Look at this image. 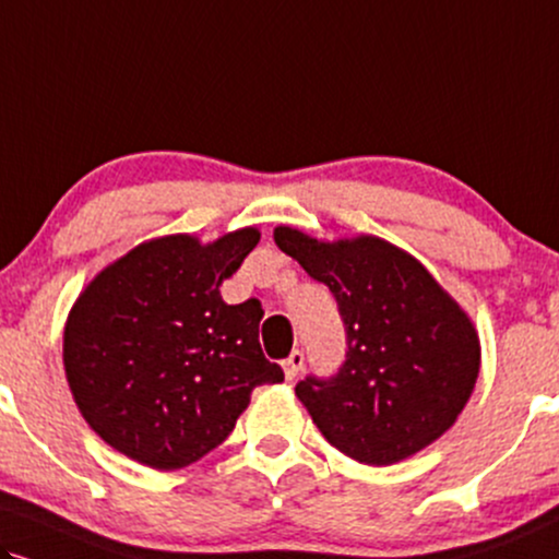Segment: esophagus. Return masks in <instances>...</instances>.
<instances>
[{
	"label": "esophagus",
	"instance_id": "obj_1",
	"mask_svg": "<svg viewBox=\"0 0 559 559\" xmlns=\"http://www.w3.org/2000/svg\"><path fill=\"white\" fill-rule=\"evenodd\" d=\"M302 365H306V355H302L300 349H293V353L287 355V360H282V368H285L287 381L298 378V373L302 370Z\"/></svg>",
	"mask_w": 559,
	"mask_h": 559
}]
</instances>
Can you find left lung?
<instances>
[{
	"label": "left lung",
	"mask_w": 559,
	"mask_h": 559,
	"mask_svg": "<svg viewBox=\"0 0 559 559\" xmlns=\"http://www.w3.org/2000/svg\"><path fill=\"white\" fill-rule=\"evenodd\" d=\"M274 240L332 290L347 336L334 376L295 385L323 438L360 464L389 466L443 436L479 376L469 316L417 259L381 238L321 243L277 227Z\"/></svg>",
	"instance_id": "8db88e82"
}]
</instances>
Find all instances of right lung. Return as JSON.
Here are the masks:
<instances>
[{"mask_svg": "<svg viewBox=\"0 0 559 559\" xmlns=\"http://www.w3.org/2000/svg\"><path fill=\"white\" fill-rule=\"evenodd\" d=\"M259 230L202 246L155 238L114 261L74 302L64 368L82 417L123 456L181 469L230 436L261 383L285 381L259 344L257 298L227 306L219 285L238 272Z\"/></svg>", "mask_w": 559, "mask_h": 559, "instance_id": "right-lung-1", "label": "right lung"}]
</instances>
